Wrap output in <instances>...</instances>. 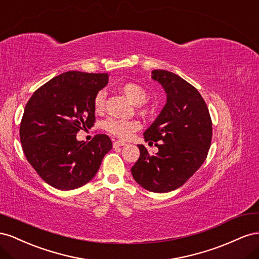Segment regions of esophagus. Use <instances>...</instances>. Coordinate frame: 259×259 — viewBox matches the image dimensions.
<instances>
[{"instance_id":"obj_1","label":"esophagus","mask_w":259,"mask_h":259,"mask_svg":"<svg viewBox=\"0 0 259 259\" xmlns=\"http://www.w3.org/2000/svg\"><path fill=\"white\" fill-rule=\"evenodd\" d=\"M113 145H114V147H119V146L125 145V142L121 141V140H116V141L113 142Z\"/></svg>"}]
</instances>
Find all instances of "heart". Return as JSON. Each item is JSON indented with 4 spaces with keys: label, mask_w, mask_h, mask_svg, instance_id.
Here are the masks:
<instances>
[{
    "label": "heart",
    "mask_w": 259,
    "mask_h": 259,
    "mask_svg": "<svg viewBox=\"0 0 259 259\" xmlns=\"http://www.w3.org/2000/svg\"><path fill=\"white\" fill-rule=\"evenodd\" d=\"M122 93L135 104H143L149 99L145 89L137 83H125L121 88ZM106 101V91L100 90L94 95L93 107L97 112L104 109ZM103 128L109 135H113L119 139H129L140 128V122L137 120L118 119V118H108L103 123Z\"/></svg>",
    "instance_id": "1"
}]
</instances>
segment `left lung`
<instances>
[{
    "label": "left lung",
    "instance_id": "1",
    "mask_svg": "<svg viewBox=\"0 0 259 259\" xmlns=\"http://www.w3.org/2000/svg\"><path fill=\"white\" fill-rule=\"evenodd\" d=\"M152 78L167 93L165 107L143 134L158 152L150 155L144 145H138L140 157L131 172L145 190L165 193L183 186L202 166L210 147L212 123L207 105L193 85L167 70H153Z\"/></svg>",
    "mask_w": 259,
    "mask_h": 259
}]
</instances>
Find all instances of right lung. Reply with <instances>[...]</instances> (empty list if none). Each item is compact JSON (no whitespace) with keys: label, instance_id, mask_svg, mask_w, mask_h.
<instances>
[{"label":"right lung","instance_id":"obj_1","mask_svg":"<svg viewBox=\"0 0 259 259\" xmlns=\"http://www.w3.org/2000/svg\"><path fill=\"white\" fill-rule=\"evenodd\" d=\"M108 82V73L67 71L35 90L26 104L19 138L27 160L51 187L67 191L97 175L113 147L106 135L77 141L81 129L94 125L93 99Z\"/></svg>","mask_w":259,"mask_h":259}]
</instances>
